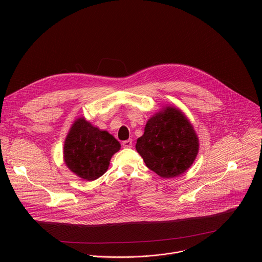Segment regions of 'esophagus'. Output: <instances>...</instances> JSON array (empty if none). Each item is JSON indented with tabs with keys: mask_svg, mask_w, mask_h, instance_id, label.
Returning <instances> with one entry per match:
<instances>
[{
	"mask_svg": "<svg viewBox=\"0 0 262 262\" xmlns=\"http://www.w3.org/2000/svg\"><path fill=\"white\" fill-rule=\"evenodd\" d=\"M122 146H123L124 148H130V147L133 146V141H132L130 139L125 140V141L122 142Z\"/></svg>",
	"mask_w": 262,
	"mask_h": 262,
	"instance_id": "obj_1",
	"label": "esophagus"
}]
</instances>
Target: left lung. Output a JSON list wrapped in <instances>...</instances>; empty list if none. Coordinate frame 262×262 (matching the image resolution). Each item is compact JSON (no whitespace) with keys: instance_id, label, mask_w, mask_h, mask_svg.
<instances>
[{"instance_id":"obj_1","label":"left lung","mask_w":262,"mask_h":262,"mask_svg":"<svg viewBox=\"0 0 262 262\" xmlns=\"http://www.w3.org/2000/svg\"><path fill=\"white\" fill-rule=\"evenodd\" d=\"M198 148L192 124L173 106L149 119L136 144L146 166L164 178L178 176L189 169Z\"/></svg>"}]
</instances>
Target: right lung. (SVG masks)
Segmentation results:
<instances>
[{
  "label": "right lung",
  "instance_id": "add662e5",
  "mask_svg": "<svg viewBox=\"0 0 262 262\" xmlns=\"http://www.w3.org/2000/svg\"><path fill=\"white\" fill-rule=\"evenodd\" d=\"M120 143L106 132L92 126L84 118L74 122L64 144L66 166L86 180H95L107 170Z\"/></svg>",
  "mask_w": 262,
  "mask_h": 262
}]
</instances>
